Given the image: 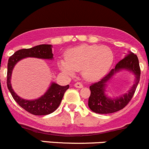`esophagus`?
Instances as JSON below:
<instances>
[{
	"instance_id": "34e87169",
	"label": "esophagus",
	"mask_w": 149,
	"mask_h": 149,
	"mask_svg": "<svg viewBox=\"0 0 149 149\" xmlns=\"http://www.w3.org/2000/svg\"><path fill=\"white\" fill-rule=\"evenodd\" d=\"M74 87H77V88H82V87H83V85H82L81 82H76V83L74 84Z\"/></svg>"
}]
</instances>
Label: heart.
<instances>
[{"mask_svg": "<svg viewBox=\"0 0 149 149\" xmlns=\"http://www.w3.org/2000/svg\"><path fill=\"white\" fill-rule=\"evenodd\" d=\"M114 59L113 52L107 47L81 45L68 50L66 59H60L59 67L66 74L82 70L87 80H97L110 70Z\"/></svg>", "mask_w": 149, "mask_h": 149, "instance_id": "b5f03b06", "label": "heart"}]
</instances>
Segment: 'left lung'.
<instances>
[{"label": "left lung", "instance_id": "obj_1", "mask_svg": "<svg viewBox=\"0 0 149 149\" xmlns=\"http://www.w3.org/2000/svg\"><path fill=\"white\" fill-rule=\"evenodd\" d=\"M126 68L133 71L136 76L135 83L127 94L117 99H110L105 96L104 86L106 82L113 74L120 69ZM141 69L138 56L133 53H130L125 58L116 64L114 69H112L108 74L97 82L90 86V96L88 100V106L92 111L100 114H108L122 110L131 100L140 80Z\"/></svg>", "mask_w": 149, "mask_h": 149}]
</instances>
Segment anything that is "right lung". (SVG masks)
I'll return each instance as SVG.
<instances>
[{"instance_id":"right-lung-1","label":"right lung","mask_w":149,"mask_h":149,"mask_svg":"<svg viewBox=\"0 0 149 149\" xmlns=\"http://www.w3.org/2000/svg\"><path fill=\"white\" fill-rule=\"evenodd\" d=\"M52 46L49 44H41L30 49H23L18 50L10 56L8 62L7 71V87L12 97L16 102L24 110L31 114L35 116H45L50 114L57 109L60 105L66 90L70 87L61 86L56 83H52L47 93L33 100H26L19 97L13 90L10 85V77L12 70L20 59L26 57H36L40 59H52L53 58Z\"/></svg>"}]
</instances>
